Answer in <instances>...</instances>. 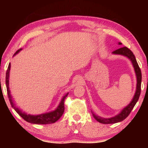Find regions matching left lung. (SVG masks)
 Wrapping results in <instances>:
<instances>
[{"label":"left lung","mask_w":148,"mask_h":148,"mask_svg":"<svg viewBox=\"0 0 148 148\" xmlns=\"http://www.w3.org/2000/svg\"><path fill=\"white\" fill-rule=\"evenodd\" d=\"M119 44H121V42H119ZM113 54H121V55H124L127 57H128L129 59L131 60L132 62L133 65L134 66L135 73H136L137 76V89L136 92H135V96L133 97L132 101H131L130 104H129L128 106L125 107V108L123 109V110L121 111L120 114H119L116 116L114 117H112V118L109 119H104L101 118L100 116H96V114H93V116L95 119H96L97 121H98L99 123H103V124H112V123H116L121 122L123 120H125V119L127 118V116H129V114H130L131 110H133V108H134L135 105L136 104V103L139 100V96H140L141 94V71L140 68L137 64V62L136 60V58H135V56L132 51L130 49H129L127 47H123L121 48H119L114 51L112 52Z\"/></svg>","instance_id":"8db88e82"}]
</instances>
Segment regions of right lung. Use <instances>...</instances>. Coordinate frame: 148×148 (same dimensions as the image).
Returning a JSON list of instances; mask_svg holds the SVG:
<instances>
[{"label": "right lung", "mask_w": 148, "mask_h": 148, "mask_svg": "<svg viewBox=\"0 0 148 148\" xmlns=\"http://www.w3.org/2000/svg\"><path fill=\"white\" fill-rule=\"evenodd\" d=\"M21 50V48H20V49L18 50L14 54V55H15L16 54H17ZM10 68H11V63H9V66H8L7 72H6V86H7V94H8V97H9V101L10 102H11L12 106L13 107V108L15 109L16 112H17L18 114H19L20 116L24 119V120L27 121V122L34 123V124H42V125L51 124V123H55L56 121H58L64 112V99L66 98V96H67L69 93H66V94L64 95V96L62 98L61 102L60 103L59 106H58V108H56L54 111H52V112H50L48 113H45V114H39V115L26 114L25 113L22 112L21 110H19V109L18 108H16V107L14 106L13 101H12L11 96V94H10V90H9V77Z\"/></svg>", "instance_id": "right-lung-1"}]
</instances>
